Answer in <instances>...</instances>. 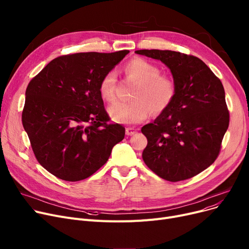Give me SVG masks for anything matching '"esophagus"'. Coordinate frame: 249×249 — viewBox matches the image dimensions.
<instances>
[{"label": "esophagus", "mask_w": 249, "mask_h": 249, "mask_svg": "<svg viewBox=\"0 0 249 249\" xmlns=\"http://www.w3.org/2000/svg\"><path fill=\"white\" fill-rule=\"evenodd\" d=\"M136 132H137V130L135 128H132V127L126 128V135H128V136H131V135L135 134Z\"/></svg>", "instance_id": "34e87169"}]
</instances>
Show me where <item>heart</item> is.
I'll return each mask as SVG.
<instances>
[{
  "instance_id": "b5f03b06",
  "label": "heart",
  "mask_w": 249,
  "mask_h": 249,
  "mask_svg": "<svg viewBox=\"0 0 249 249\" xmlns=\"http://www.w3.org/2000/svg\"><path fill=\"white\" fill-rule=\"evenodd\" d=\"M127 77L138 85L132 93V102H118L109 107L112 119L122 124H137L153 114L167 110L177 96V85L174 78L160 74L161 71L153 62L134 57L124 65ZM117 75L114 71L105 73L99 83V93L107 102L116 99Z\"/></svg>"
}]
</instances>
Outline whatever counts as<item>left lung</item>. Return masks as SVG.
I'll return each instance as SVG.
<instances>
[{
	"label": "left lung",
	"instance_id": "left-lung-1",
	"mask_svg": "<svg viewBox=\"0 0 249 249\" xmlns=\"http://www.w3.org/2000/svg\"><path fill=\"white\" fill-rule=\"evenodd\" d=\"M135 52L163 62L177 85L169 108L141 128L147 138L142 159L154 174L169 181L197 176L218 158L229 126L223 85L196 56L159 49Z\"/></svg>",
	"mask_w": 249,
	"mask_h": 249
}]
</instances>
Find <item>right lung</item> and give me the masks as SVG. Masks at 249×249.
Here are the masks:
<instances>
[{
    "instance_id": "add662e5",
    "label": "right lung",
    "mask_w": 249,
    "mask_h": 249,
    "mask_svg": "<svg viewBox=\"0 0 249 249\" xmlns=\"http://www.w3.org/2000/svg\"><path fill=\"white\" fill-rule=\"evenodd\" d=\"M128 53L121 50L62 55L28 84L23 127L36 160L56 178L77 181L90 177L123 140L125 128L108 124L99 83Z\"/></svg>"
}]
</instances>
